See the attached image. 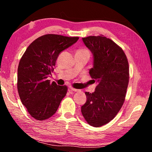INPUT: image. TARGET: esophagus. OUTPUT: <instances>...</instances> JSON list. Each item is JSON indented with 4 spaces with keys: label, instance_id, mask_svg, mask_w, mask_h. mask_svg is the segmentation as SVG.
Instances as JSON below:
<instances>
[{
    "label": "esophagus",
    "instance_id": "obj_1",
    "mask_svg": "<svg viewBox=\"0 0 152 152\" xmlns=\"http://www.w3.org/2000/svg\"><path fill=\"white\" fill-rule=\"evenodd\" d=\"M70 91H74V92H79V91H80V90L76 89V88H70Z\"/></svg>",
    "mask_w": 152,
    "mask_h": 152
}]
</instances>
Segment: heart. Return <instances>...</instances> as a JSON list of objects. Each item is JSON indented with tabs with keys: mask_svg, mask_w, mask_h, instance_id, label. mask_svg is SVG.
Returning <instances> with one entry per match:
<instances>
[{
	"mask_svg": "<svg viewBox=\"0 0 152 152\" xmlns=\"http://www.w3.org/2000/svg\"><path fill=\"white\" fill-rule=\"evenodd\" d=\"M77 51H82V52H88V51L87 50H86V49H81V50H78Z\"/></svg>",
	"mask_w": 152,
	"mask_h": 152,
	"instance_id": "1",
	"label": "heart"
}]
</instances>
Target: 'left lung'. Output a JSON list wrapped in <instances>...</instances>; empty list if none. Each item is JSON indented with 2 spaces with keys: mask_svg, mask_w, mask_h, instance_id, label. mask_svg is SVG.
I'll return each mask as SVG.
<instances>
[{
  "mask_svg": "<svg viewBox=\"0 0 152 152\" xmlns=\"http://www.w3.org/2000/svg\"><path fill=\"white\" fill-rule=\"evenodd\" d=\"M82 41L93 55L89 74L97 86L92 93L85 92L87 100L81 112L89 125L99 127L114 119L123 106L129 78V64L122 48L102 35Z\"/></svg>",
  "mask_w": 152,
  "mask_h": 152,
  "instance_id": "8db88e82",
  "label": "left lung"
}]
</instances>
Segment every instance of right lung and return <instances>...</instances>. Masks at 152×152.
Wrapping results in <instances>:
<instances>
[{
	"mask_svg": "<svg viewBox=\"0 0 152 152\" xmlns=\"http://www.w3.org/2000/svg\"><path fill=\"white\" fill-rule=\"evenodd\" d=\"M78 39L44 35L33 41L23 55L18 66L17 89L23 104L34 119L43 121L51 117L66 96L67 86L51 83L48 78L59 54Z\"/></svg>",
	"mask_w": 152,
	"mask_h": 152,
	"instance_id": "obj_1",
	"label": "right lung"
}]
</instances>
